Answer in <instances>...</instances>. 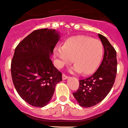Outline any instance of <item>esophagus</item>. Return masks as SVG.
<instances>
[{
	"label": "esophagus",
	"instance_id": "1",
	"mask_svg": "<svg viewBox=\"0 0 128 128\" xmlns=\"http://www.w3.org/2000/svg\"><path fill=\"white\" fill-rule=\"evenodd\" d=\"M68 76H66V75H65L64 74H62V79L63 80L68 79Z\"/></svg>",
	"mask_w": 128,
	"mask_h": 128
}]
</instances>
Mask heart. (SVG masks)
<instances>
[{
	"mask_svg": "<svg viewBox=\"0 0 128 128\" xmlns=\"http://www.w3.org/2000/svg\"><path fill=\"white\" fill-rule=\"evenodd\" d=\"M103 46L101 41L92 40L86 36H77L68 39L63 46L54 49L56 66L62 68L72 62L74 66L71 68L72 72L90 74L96 70L101 64L103 56Z\"/></svg>",
	"mask_w": 128,
	"mask_h": 128,
	"instance_id": "heart-1",
	"label": "heart"
}]
</instances>
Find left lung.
<instances>
[{
  "label": "left lung",
  "mask_w": 128,
  "mask_h": 128,
  "mask_svg": "<svg viewBox=\"0 0 128 128\" xmlns=\"http://www.w3.org/2000/svg\"><path fill=\"white\" fill-rule=\"evenodd\" d=\"M104 48L103 61L97 70L88 78L79 80V88L73 96L80 106L90 107L98 104L109 94L117 73L116 51L105 36L98 34Z\"/></svg>",
  "instance_id": "left-lung-1"
}]
</instances>
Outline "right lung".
<instances>
[{"mask_svg":"<svg viewBox=\"0 0 128 128\" xmlns=\"http://www.w3.org/2000/svg\"><path fill=\"white\" fill-rule=\"evenodd\" d=\"M52 29L35 30L14 50L11 61V76L21 98L34 107H43L52 98L62 73L54 66L51 57L60 40Z\"/></svg>","mask_w":128,"mask_h":128,"instance_id":"right-lung-1","label":"right lung"}]
</instances>
